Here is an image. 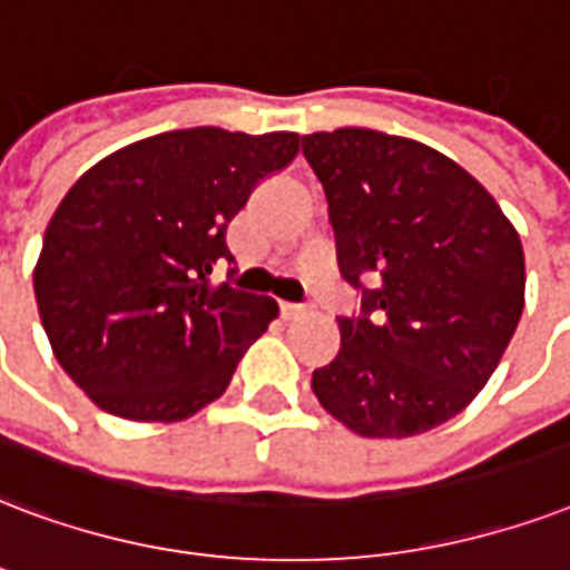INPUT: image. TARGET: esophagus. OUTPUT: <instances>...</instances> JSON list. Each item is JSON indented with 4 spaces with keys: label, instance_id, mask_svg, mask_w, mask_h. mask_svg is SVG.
I'll list each match as a JSON object with an SVG mask.
<instances>
[{
    "label": "esophagus",
    "instance_id": "obj_1",
    "mask_svg": "<svg viewBox=\"0 0 570 570\" xmlns=\"http://www.w3.org/2000/svg\"><path fill=\"white\" fill-rule=\"evenodd\" d=\"M281 311H284L286 320H293V316L311 314V304H302V302H281Z\"/></svg>",
    "mask_w": 570,
    "mask_h": 570
}]
</instances>
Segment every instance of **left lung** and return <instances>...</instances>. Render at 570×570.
Segmentation results:
<instances>
[{
	"label": "left lung",
	"instance_id": "obj_1",
	"mask_svg": "<svg viewBox=\"0 0 570 570\" xmlns=\"http://www.w3.org/2000/svg\"><path fill=\"white\" fill-rule=\"evenodd\" d=\"M302 151L323 181L341 275L362 289V311L337 316L341 353L314 371L316 401L371 440L440 428L514 337L520 236L481 181L424 142L337 128L302 137Z\"/></svg>",
	"mask_w": 570,
	"mask_h": 570
}]
</instances>
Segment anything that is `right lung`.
Here are the masks:
<instances>
[{
  "instance_id": "obj_1",
  "label": "right lung",
  "mask_w": 570,
  "mask_h": 570,
  "mask_svg": "<svg viewBox=\"0 0 570 570\" xmlns=\"http://www.w3.org/2000/svg\"><path fill=\"white\" fill-rule=\"evenodd\" d=\"M298 146L289 130H167L73 181L43 233L35 302L56 362L104 412L169 424L227 391L277 302L208 275L233 263L229 220Z\"/></svg>"
}]
</instances>
